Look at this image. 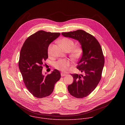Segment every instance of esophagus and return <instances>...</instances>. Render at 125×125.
Wrapping results in <instances>:
<instances>
[{"label": "esophagus", "instance_id": "obj_1", "mask_svg": "<svg viewBox=\"0 0 125 125\" xmlns=\"http://www.w3.org/2000/svg\"><path fill=\"white\" fill-rule=\"evenodd\" d=\"M61 76H66L67 75L66 74H65V73H61Z\"/></svg>", "mask_w": 125, "mask_h": 125}]
</instances>
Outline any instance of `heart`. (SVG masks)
I'll use <instances>...</instances> for the list:
<instances>
[{
    "label": "heart",
    "mask_w": 125,
    "mask_h": 125,
    "mask_svg": "<svg viewBox=\"0 0 125 125\" xmlns=\"http://www.w3.org/2000/svg\"><path fill=\"white\" fill-rule=\"evenodd\" d=\"M59 42L65 50L69 52L70 57L73 60L80 58L83 53V49L80 45H74V41L68 38H63L59 40ZM52 44H50L48 47V54H51ZM71 62L68 59H60L55 62V68L62 72H66L70 66Z\"/></svg>",
    "instance_id": "b5f03b06"
}]
</instances>
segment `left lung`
I'll list each match as a JSON object with an SVG mask.
<instances>
[{"label": "left lung", "mask_w": 125, "mask_h": 125, "mask_svg": "<svg viewBox=\"0 0 125 125\" xmlns=\"http://www.w3.org/2000/svg\"><path fill=\"white\" fill-rule=\"evenodd\" d=\"M62 34L78 40L83 49L82 56L77 66L83 74H71L74 81L68 86L71 95L82 99L95 90L101 80L105 62L102 48L96 38L84 30L63 32Z\"/></svg>", "instance_id": "left-lung-1"}]
</instances>
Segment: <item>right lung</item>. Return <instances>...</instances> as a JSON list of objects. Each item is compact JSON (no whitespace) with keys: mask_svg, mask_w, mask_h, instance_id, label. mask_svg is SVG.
<instances>
[{"mask_svg":"<svg viewBox=\"0 0 125 125\" xmlns=\"http://www.w3.org/2000/svg\"><path fill=\"white\" fill-rule=\"evenodd\" d=\"M60 35V33L39 31L29 36L21 48L19 68L25 87L35 97L49 96L61 78V73L56 69L46 76L42 72L43 62L48 57V47Z\"/></svg>","mask_w":125,"mask_h":125,"instance_id":"obj_1","label":"right lung"}]
</instances>
